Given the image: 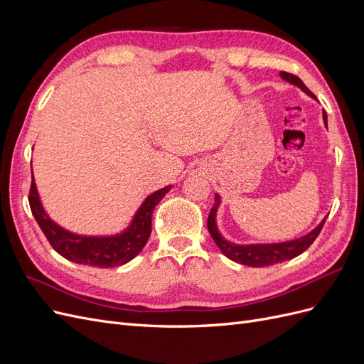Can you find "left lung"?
<instances>
[{
  "label": "left lung",
  "mask_w": 364,
  "mask_h": 364,
  "mask_svg": "<svg viewBox=\"0 0 364 364\" xmlns=\"http://www.w3.org/2000/svg\"><path fill=\"white\" fill-rule=\"evenodd\" d=\"M279 74L285 82L296 85L297 87H301L305 94L316 98L313 95V92L304 85V82L299 79V77L294 74H290V73H285V71H281ZM323 121H325V126H328L325 112H323ZM218 205H220V196L215 194V203L211 208V211H209V215H208L209 234H211L218 249L222 250L229 259H232L235 262H241L249 267L273 266V264H278V262L287 261L297 255H301L302 252H305L313 245V241L317 238V235L321 234V230H322L323 223L326 220V217H325L322 222L311 230V232H308L306 235L291 240V241H284V243H272V245H235V243H230V241L225 240L222 237V234L218 232L217 220H215Z\"/></svg>",
  "instance_id": "8db88e82"
}]
</instances>
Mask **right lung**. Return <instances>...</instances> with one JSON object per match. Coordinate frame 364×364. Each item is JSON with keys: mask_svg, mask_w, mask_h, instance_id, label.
Returning a JSON list of instances; mask_svg holds the SVG:
<instances>
[{"mask_svg": "<svg viewBox=\"0 0 364 364\" xmlns=\"http://www.w3.org/2000/svg\"><path fill=\"white\" fill-rule=\"evenodd\" d=\"M170 190L171 185L164 186V188L150 194L142 202L130 225L123 232L107 237L73 234L70 230L60 228L56 222H53L41 203L33 176L28 202L33 217L36 218L43 235L47 237L50 245L59 255L73 262L86 264V266L92 267H117L134 259L146 246L151 234L153 209Z\"/></svg>", "mask_w": 364, "mask_h": 364, "instance_id": "add662e5", "label": "right lung"}]
</instances>
